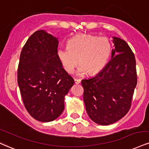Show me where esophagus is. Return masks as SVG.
I'll use <instances>...</instances> for the list:
<instances>
[{
  "label": "esophagus",
  "mask_w": 149,
  "mask_h": 149,
  "mask_svg": "<svg viewBox=\"0 0 149 149\" xmlns=\"http://www.w3.org/2000/svg\"><path fill=\"white\" fill-rule=\"evenodd\" d=\"M74 81H75V83H76V84H79V83H80V82H81V80H80V79H74Z\"/></svg>",
  "instance_id": "1"
}]
</instances>
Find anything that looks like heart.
Returning a JSON list of instances; mask_svg holds the SVG:
<instances>
[{"instance_id":"1","label":"heart","mask_w":149,"mask_h":149,"mask_svg":"<svg viewBox=\"0 0 149 149\" xmlns=\"http://www.w3.org/2000/svg\"><path fill=\"white\" fill-rule=\"evenodd\" d=\"M111 53V44L105 37L80 34L67 42V48L57 49V56L64 69L71 73L78 62L80 64L77 75L88 72L94 75L106 64Z\"/></svg>"}]
</instances>
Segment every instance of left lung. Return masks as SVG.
<instances>
[{"mask_svg":"<svg viewBox=\"0 0 149 149\" xmlns=\"http://www.w3.org/2000/svg\"><path fill=\"white\" fill-rule=\"evenodd\" d=\"M112 57L96 76L82 80L83 100L91 119L102 126L112 124L130 110L137 85L136 61L124 40L112 37Z\"/></svg>","mask_w":149,"mask_h":149,"instance_id":"obj_1","label":"left lung"}]
</instances>
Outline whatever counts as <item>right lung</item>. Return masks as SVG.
I'll list each match as a JSON object with an SVG mask.
<instances>
[{
	"instance_id": "obj_1",
	"label": "right lung",
	"mask_w": 149,
	"mask_h": 149,
	"mask_svg": "<svg viewBox=\"0 0 149 149\" xmlns=\"http://www.w3.org/2000/svg\"><path fill=\"white\" fill-rule=\"evenodd\" d=\"M58 38L44 30L28 38L21 51L17 82L23 103L34 119H56L64 109V97L74 84L57 56Z\"/></svg>"
}]
</instances>
